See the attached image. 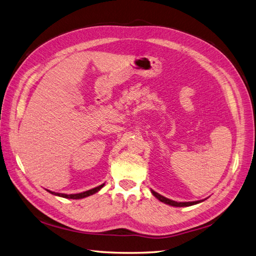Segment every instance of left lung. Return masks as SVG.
<instances>
[{
	"label": "left lung",
	"mask_w": 256,
	"mask_h": 256,
	"mask_svg": "<svg viewBox=\"0 0 256 256\" xmlns=\"http://www.w3.org/2000/svg\"><path fill=\"white\" fill-rule=\"evenodd\" d=\"M152 193L159 200H161L162 203L168 204V205H171V206H175V207H187V206H192V205H194V204L203 202V200H196V202H175V200H172L162 196L161 194H159V193H157V192H154V190H152Z\"/></svg>",
	"instance_id": "obj_1"
}]
</instances>
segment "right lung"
I'll return each mask as SVG.
<instances>
[{
	"mask_svg": "<svg viewBox=\"0 0 256 256\" xmlns=\"http://www.w3.org/2000/svg\"><path fill=\"white\" fill-rule=\"evenodd\" d=\"M104 186V184L98 186V187L96 188H92L90 190H88V191H84V192H81V193H76V194H65V193H58V192H52L50 190H47L48 192H50L51 194H54V196H60V198H72V200H79V198H86V196H90L92 194H94V193L98 192L100 189H102Z\"/></svg>",
	"mask_w": 256,
	"mask_h": 256,
	"instance_id": "right-lung-1",
	"label": "right lung"
}]
</instances>
